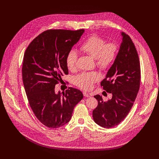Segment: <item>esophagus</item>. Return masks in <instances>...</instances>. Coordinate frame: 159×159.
<instances>
[{"label": "esophagus", "mask_w": 159, "mask_h": 159, "mask_svg": "<svg viewBox=\"0 0 159 159\" xmlns=\"http://www.w3.org/2000/svg\"><path fill=\"white\" fill-rule=\"evenodd\" d=\"M83 95H84V96L86 97H90V95H89V93H86V92H84V93H83Z\"/></svg>", "instance_id": "34e87169"}]
</instances>
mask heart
Masks as SVG:
<instances>
[{"mask_svg": "<svg viewBox=\"0 0 159 159\" xmlns=\"http://www.w3.org/2000/svg\"><path fill=\"white\" fill-rule=\"evenodd\" d=\"M82 52L95 58V64L101 70H107L113 64L119 52L118 44L106 40L97 35L88 38L80 46ZM77 53L74 49H70L66 56V64L70 70L76 68ZM99 79V75L95 71L82 72L74 78L75 85L80 88L89 90L93 86V83Z\"/></svg>", "mask_w": 159, "mask_h": 159, "instance_id": "heart-1", "label": "heart"}]
</instances>
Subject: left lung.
Wrapping results in <instances>:
<instances>
[{"instance_id":"left-lung-1","label":"left lung","mask_w":159,"mask_h":159,"mask_svg":"<svg viewBox=\"0 0 159 159\" xmlns=\"http://www.w3.org/2000/svg\"><path fill=\"white\" fill-rule=\"evenodd\" d=\"M122 42L112 66L101 86L112 98L104 102L101 95L94 97L98 105L93 111L94 121L103 128L119 124L129 113L137 97L140 82V66L136 48L129 36L122 33Z\"/></svg>"}]
</instances>
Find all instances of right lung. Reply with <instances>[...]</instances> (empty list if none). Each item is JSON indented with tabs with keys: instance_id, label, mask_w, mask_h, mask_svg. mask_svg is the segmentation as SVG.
<instances>
[{
	"instance_id": "add662e5",
	"label": "right lung",
	"mask_w": 159,
	"mask_h": 159,
	"mask_svg": "<svg viewBox=\"0 0 159 159\" xmlns=\"http://www.w3.org/2000/svg\"><path fill=\"white\" fill-rule=\"evenodd\" d=\"M84 30H48L33 39L24 53L22 80L31 110L37 119L49 128L68 123L83 98L77 89L70 87L62 94L55 87L68 75L66 56Z\"/></svg>"
}]
</instances>
